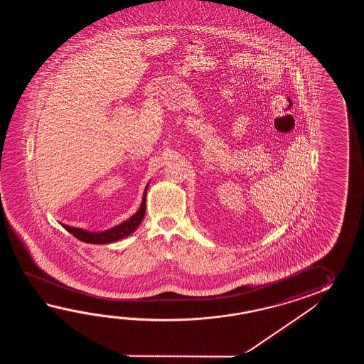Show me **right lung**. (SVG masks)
Masks as SVG:
<instances>
[{"mask_svg":"<svg viewBox=\"0 0 364 364\" xmlns=\"http://www.w3.org/2000/svg\"><path fill=\"white\" fill-rule=\"evenodd\" d=\"M146 193H147V188L144 190V196L141 200V205H140L139 210L130 217L127 221H124L121 225H118L113 229H109L107 232H85L83 229H77V228H73L69 225H62L68 232H71L75 238H77L82 242L85 243H95V245H105V243H112L118 240H122L124 237L130 235L138 226L140 223L143 221L144 215H146Z\"/></svg>","mask_w":364,"mask_h":364,"instance_id":"1","label":"right lung"}]
</instances>
